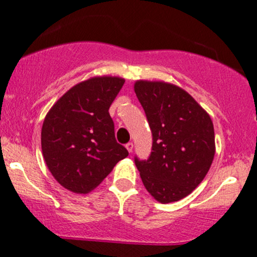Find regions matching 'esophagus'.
Masks as SVG:
<instances>
[{
	"mask_svg": "<svg viewBox=\"0 0 257 257\" xmlns=\"http://www.w3.org/2000/svg\"><path fill=\"white\" fill-rule=\"evenodd\" d=\"M125 147H126V150H128V152L132 153L133 152V149H134V145H133V143H128L125 145Z\"/></svg>",
	"mask_w": 257,
	"mask_h": 257,
	"instance_id": "esophagus-1",
	"label": "esophagus"
}]
</instances>
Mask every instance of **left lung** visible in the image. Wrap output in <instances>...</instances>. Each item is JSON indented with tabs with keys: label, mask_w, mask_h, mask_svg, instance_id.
Returning a JSON list of instances; mask_svg holds the SVG:
<instances>
[{
	"label": "left lung",
	"mask_w": 257,
	"mask_h": 257,
	"mask_svg": "<svg viewBox=\"0 0 257 257\" xmlns=\"http://www.w3.org/2000/svg\"><path fill=\"white\" fill-rule=\"evenodd\" d=\"M152 131V152L135 166L149 193L157 202H178L198 186L215 156L210 116L187 91L163 81L134 83Z\"/></svg>",
	"instance_id": "obj_1"
}]
</instances>
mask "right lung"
<instances>
[{
  "label": "right lung",
  "mask_w": 257,
  "mask_h": 257,
  "mask_svg": "<svg viewBox=\"0 0 257 257\" xmlns=\"http://www.w3.org/2000/svg\"><path fill=\"white\" fill-rule=\"evenodd\" d=\"M124 78L96 76L73 85L43 120L41 145L54 179L73 193L85 194L128 156L114 138L108 108Z\"/></svg>",
  "instance_id": "obj_1"
}]
</instances>
